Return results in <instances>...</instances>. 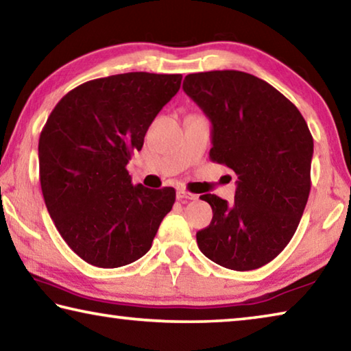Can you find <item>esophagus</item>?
<instances>
[{"label": "esophagus", "instance_id": "esophagus-1", "mask_svg": "<svg viewBox=\"0 0 351 351\" xmlns=\"http://www.w3.org/2000/svg\"><path fill=\"white\" fill-rule=\"evenodd\" d=\"M176 198L180 201H187V199H197L198 197L195 193H190L187 190H178L176 192Z\"/></svg>", "mask_w": 351, "mask_h": 351}]
</instances>
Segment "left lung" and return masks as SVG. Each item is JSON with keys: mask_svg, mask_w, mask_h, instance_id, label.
<instances>
[{"mask_svg": "<svg viewBox=\"0 0 351 351\" xmlns=\"http://www.w3.org/2000/svg\"><path fill=\"white\" fill-rule=\"evenodd\" d=\"M182 90L212 123L210 159L239 176L234 203L201 195L213 217L199 251L234 271L261 268L293 239L311 189L313 136L293 102L241 71L186 75Z\"/></svg>", "mask_w": 351, "mask_h": 351, "instance_id": "left-lung-1", "label": "left lung"}]
</instances>
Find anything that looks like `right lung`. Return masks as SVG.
<instances>
[{"label": "right lung", "mask_w": 351, "mask_h": 351, "mask_svg": "<svg viewBox=\"0 0 351 351\" xmlns=\"http://www.w3.org/2000/svg\"><path fill=\"white\" fill-rule=\"evenodd\" d=\"M181 74L90 80L52 110L38 141L41 192L66 245L86 263L119 268L150 251L175 189L133 186L127 164Z\"/></svg>", "instance_id": "right-lung-1"}]
</instances>
